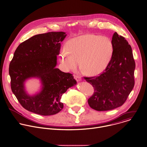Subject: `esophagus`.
Segmentation results:
<instances>
[{
  "label": "esophagus",
  "instance_id": "34e87169",
  "mask_svg": "<svg viewBox=\"0 0 147 147\" xmlns=\"http://www.w3.org/2000/svg\"><path fill=\"white\" fill-rule=\"evenodd\" d=\"M74 77L75 80H76L77 82H79V81H81V77H80V76L74 75Z\"/></svg>",
  "mask_w": 147,
  "mask_h": 147
}]
</instances>
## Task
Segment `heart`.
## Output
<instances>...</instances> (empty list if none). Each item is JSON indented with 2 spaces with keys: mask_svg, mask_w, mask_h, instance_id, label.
I'll return each mask as SVG.
<instances>
[{
  "mask_svg": "<svg viewBox=\"0 0 147 147\" xmlns=\"http://www.w3.org/2000/svg\"><path fill=\"white\" fill-rule=\"evenodd\" d=\"M59 55L62 68L75 71L80 63L85 73L91 76L102 73L109 65L114 53L111 38L95 34H85L70 39Z\"/></svg>",
  "mask_w": 147,
  "mask_h": 147,
  "instance_id": "obj_1",
  "label": "heart"
}]
</instances>
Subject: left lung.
I'll list each match as a JSON object with an SVG mask.
<instances>
[{"label":"left lung","instance_id":"obj_1","mask_svg":"<svg viewBox=\"0 0 147 147\" xmlns=\"http://www.w3.org/2000/svg\"><path fill=\"white\" fill-rule=\"evenodd\" d=\"M112 40L114 53L108 66L99 76L85 78L94 89L88 104L97 111H110L123 105L135 85V62L131 45L116 32Z\"/></svg>","mask_w":147,"mask_h":147}]
</instances>
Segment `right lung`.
<instances>
[{
    "label": "right lung",
    "instance_id": "obj_1",
    "mask_svg": "<svg viewBox=\"0 0 147 147\" xmlns=\"http://www.w3.org/2000/svg\"><path fill=\"white\" fill-rule=\"evenodd\" d=\"M65 32H49L34 35L20 43L9 63V74L12 93L21 105L32 113L50 116L63 107L62 94L76 85L73 75L56 67L61 42L66 36ZM39 79L41 90L30 95L25 89L28 79Z\"/></svg>",
    "mask_w": 147,
    "mask_h": 147
}]
</instances>
